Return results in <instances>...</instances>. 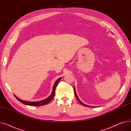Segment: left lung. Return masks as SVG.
<instances>
[{"instance_id": "1", "label": "left lung", "mask_w": 131, "mask_h": 131, "mask_svg": "<svg viewBox=\"0 0 131 131\" xmlns=\"http://www.w3.org/2000/svg\"><path fill=\"white\" fill-rule=\"evenodd\" d=\"M74 93H75V96H76V98H77V99H78V100L79 101V102L80 103V104H81V105H82L83 106H87V107H90V106H88V105H85V104H83V103H82L80 100H79V98H78V95H77V93H76V91H75V87L74 88Z\"/></svg>"}]
</instances>
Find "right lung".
Masks as SVG:
<instances>
[{
    "instance_id": "1",
    "label": "right lung",
    "mask_w": 131,
    "mask_h": 131,
    "mask_svg": "<svg viewBox=\"0 0 131 131\" xmlns=\"http://www.w3.org/2000/svg\"><path fill=\"white\" fill-rule=\"evenodd\" d=\"M60 79H61V78H59L57 80V81H56V82H55L54 85H53L51 94H50V95L49 96V97L47 98L46 99L42 100L40 101H37V102H30V101H24V100L20 99L18 97H17L16 95H15V97L19 101H20V102H22V104H23L24 105L32 106H43V105H47V104H48V103L50 102L52 100V99H53L54 95V94H55V89H56V86H57L58 83H59V82L60 80Z\"/></svg>"
}]
</instances>
